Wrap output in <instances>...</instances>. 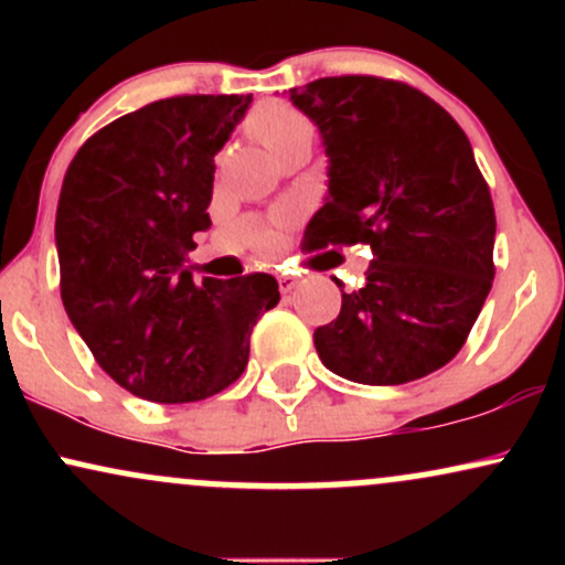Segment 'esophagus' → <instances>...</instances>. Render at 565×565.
I'll list each match as a JSON object with an SVG mask.
<instances>
[{
	"instance_id": "esophagus-1",
	"label": "esophagus",
	"mask_w": 565,
	"mask_h": 565,
	"mask_svg": "<svg viewBox=\"0 0 565 565\" xmlns=\"http://www.w3.org/2000/svg\"><path fill=\"white\" fill-rule=\"evenodd\" d=\"M297 284H300V281H297V278H291V276H278V289H281V295H289V291L295 289Z\"/></svg>"
}]
</instances>
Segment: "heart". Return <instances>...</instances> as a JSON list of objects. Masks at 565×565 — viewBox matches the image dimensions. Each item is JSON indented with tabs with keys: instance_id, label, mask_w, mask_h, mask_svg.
Instances as JSON below:
<instances>
[{
	"instance_id": "heart-1",
	"label": "heart",
	"mask_w": 565,
	"mask_h": 565,
	"mask_svg": "<svg viewBox=\"0 0 565 565\" xmlns=\"http://www.w3.org/2000/svg\"><path fill=\"white\" fill-rule=\"evenodd\" d=\"M246 129H249L252 138L260 142L263 148H268L270 153L278 151L284 142L295 140L297 135L313 132V129H310V121L305 119L297 108H291L287 103H278V100L257 106L255 111L249 114V119H246ZM274 244H276V233L274 231L265 233L263 238L265 249H274Z\"/></svg>"
}]
</instances>
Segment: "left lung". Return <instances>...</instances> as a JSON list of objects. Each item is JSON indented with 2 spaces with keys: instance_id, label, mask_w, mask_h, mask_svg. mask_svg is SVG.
Wrapping results in <instances>:
<instances>
[{
  "instance_id": "obj_1",
  "label": "left lung",
  "mask_w": 565,
  "mask_h": 565,
  "mask_svg": "<svg viewBox=\"0 0 565 565\" xmlns=\"http://www.w3.org/2000/svg\"><path fill=\"white\" fill-rule=\"evenodd\" d=\"M289 93L329 153V201L305 246L374 255L364 287L313 332L319 359L361 385L427 377L462 350L494 281V204L468 135L406 82L323 76Z\"/></svg>"
}]
</instances>
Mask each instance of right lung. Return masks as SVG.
Instances as JSON below:
<instances>
[{"instance_id": "obj_1", "label": "right lung", "mask_w": 565, "mask_h": 565, "mask_svg": "<svg viewBox=\"0 0 565 565\" xmlns=\"http://www.w3.org/2000/svg\"><path fill=\"white\" fill-rule=\"evenodd\" d=\"M252 97L174 95L84 140L55 215L61 297L95 361L138 398L188 404L233 385L278 281L183 268L210 228L215 153Z\"/></svg>"}]
</instances>
